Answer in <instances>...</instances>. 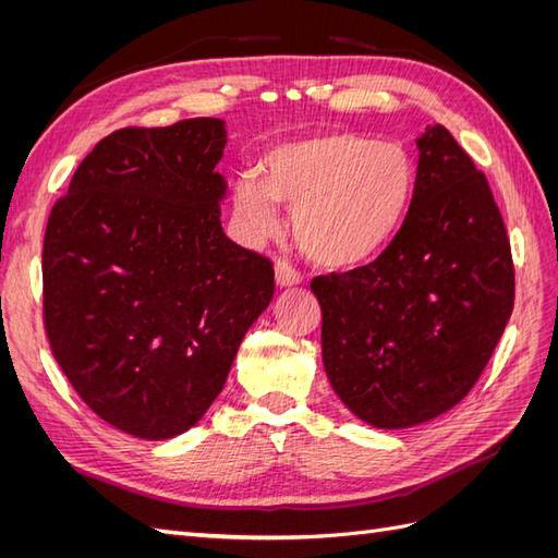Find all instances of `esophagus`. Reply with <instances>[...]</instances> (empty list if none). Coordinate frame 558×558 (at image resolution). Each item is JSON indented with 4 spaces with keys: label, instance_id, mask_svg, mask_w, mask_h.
<instances>
[{
    "label": "esophagus",
    "instance_id": "1",
    "mask_svg": "<svg viewBox=\"0 0 558 558\" xmlns=\"http://www.w3.org/2000/svg\"><path fill=\"white\" fill-rule=\"evenodd\" d=\"M275 281H277V289H295V286L302 283V275L289 263H277Z\"/></svg>",
    "mask_w": 558,
    "mask_h": 558
}]
</instances>
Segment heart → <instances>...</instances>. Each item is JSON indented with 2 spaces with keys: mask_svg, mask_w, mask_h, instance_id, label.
I'll list each match as a JSON object with an SVG mask.
<instances>
[{
  "mask_svg": "<svg viewBox=\"0 0 558 558\" xmlns=\"http://www.w3.org/2000/svg\"><path fill=\"white\" fill-rule=\"evenodd\" d=\"M418 193V165L402 144L332 130L277 144L263 156V179L238 177L234 216L244 238H275L279 205L295 209L302 253L328 272H351L396 242Z\"/></svg>",
  "mask_w": 558,
  "mask_h": 558,
  "instance_id": "b5f03b06",
  "label": "heart"
}]
</instances>
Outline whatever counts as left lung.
<instances>
[{"label": "left lung", "mask_w": 558, "mask_h": 558, "mask_svg": "<svg viewBox=\"0 0 558 558\" xmlns=\"http://www.w3.org/2000/svg\"><path fill=\"white\" fill-rule=\"evenodd\" d=\"M416 148L418 193L396 242L351 275L312 281L332 391L381 430L456 408L514 305L508 232L484 174L442 125Z\"/></svg>", "instance_id": "left-lung-1"}]
</instances>
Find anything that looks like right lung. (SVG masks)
Here are the masks:
<instances>
[{"label": "right lung", "instance_id": "add662e5", "mask_svg": "<svg viewBox=\"0 0 558 558\" xmlns=\"http://www.w3.org/2000/svg\"><path fill=\"white\" fill-rule=\"evenodd\" d=\"M221 118L125 128L78 165L44 238L46 332L81 400L142 440L191 430L223 391L275 269L226 238Z\"/></svg>", "mask_w": 558, "mask_h": 558}]
</instances>
